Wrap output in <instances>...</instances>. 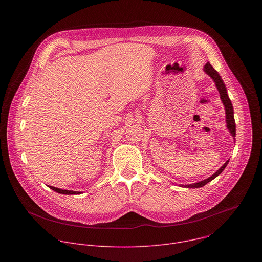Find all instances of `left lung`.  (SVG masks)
I'll list each match as a JSON object with an SVG mask.
<instances>
[{
    "label": "left lung",
    "instance_id": "obj_1",
    "mask_svg": "<svg viewBox=\"0 0 262 262\" xmlns=\"http://www.w3.org/2000/svg\"><path fill=\"white\" fill-rule=\"evenodd\" d=\"M203 70L206 74H208V76L212 79V81L214 82L215 84V87L220 93V97H221V100L224 104V107H225V114H226V126L229 130V133L231 134V136L233 137V139L235 140V135H236V130H235V120H234V112H233V106H232V103H231V100L228 96V93H227V88L225 86V84H224L221 76L219 74V72L210 65L209 62H207L204 67H203ZM229 161H227L225 164H224L215 173H213L210 177L204 179V180H201V181H198V182H195V183H192V184H179V186H184V188H188V189H196V188H201V186L207 184L209 181H211L212 179H214L216 176H219L223 171L224 169L226 168V166L228 165Z\"/></svg>",
    "mask_w": 262,
    "mask_h": 262
}]
</instances>
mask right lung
<instances>
[{
	"instance_id": "obj_1",
	"label": "right lung",
	"mask_w": 262,
	"mask_h": 262,
	"mask_svg": "<svg viewBox=\"0 0 262 262\" xmlns=\"http://www.w3.org/2000/svg\"><path fill=\"white\" fill-rule=\"evenodd\" d=\"M49 188L52 189L53 191L59 193V194H64V195H80L82 194V192H77V191H68V190H62V189H58V188H55V186H52V185H49Z\"/></svg>"
}]
</instances>
